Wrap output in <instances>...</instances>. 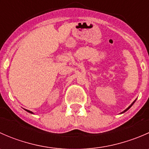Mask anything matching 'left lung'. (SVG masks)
<instances>
[{
	"label": "left lung",
	"mask_w": 149,
	"mask_h": 149,
	"mask_svg": "<svg viewBox=\"0 0 149 149\" xmlns=\"http://www.w3.org/2000/svg\"><path fill=\"white\" fill-rule=\"evenodd\" d=\"M136 102V100H135V101H134V102H133V103H132V104H130V106H129V107H127V109H125V111H124V112H122V113H123V112H126V111H127V110H128V109H130V107H132V105H133V104H134V102Z\"/></svg>",
	"instance_id": "1"
}]
</instances>
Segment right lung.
Returning <instances> with one entry per match:
<instances>
[{"label": "right lung", "instance_id": "obj_1", "mask_svg": "<svg viewBox=\"0 0 149 149\" xmlns=\"http://www.w3.org/2000/svg\"><path fill=\"white\" fill-rule=\"evenodd\" d=\"M26 111H27L28 112H30V113H32V112H31V111H29V110H27V109H26Z\"/></svg>", "mask_w": 149, "mask_h": 149}]
</instances>
